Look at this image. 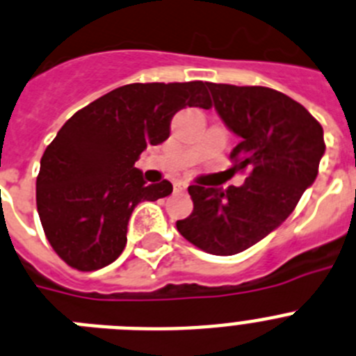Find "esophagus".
Instances as JSON below:
<instances>
[{
    "label": "esophagus",
    "mask_w": 356,
    "mask_h": 356,
    "mask_svg": "<svg viewBox=\"0 0 356 356\" xmlns=\"http://www.w3.org/2000/svg\"><path fill=\"white\" fill-rule=\"evenodd\" d=\"M185 189H187V184H185V181H176V184H175L176 193H184Z\"/></svg>",
    "instance_id": "34e87169"
}]
</instances>
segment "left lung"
<instances>
[{
  "label": "left lung",
  "instance_id": "1",
  "mask_svg": "<svg viewBox=\"0 0 356 356\" xmlns=\"http://www.w3.org/2000/svg\"><path fill=\"white\" fill-rule=\"evenodd\" d=\"M216 111L239 136L232 171L247 172L241 187H209L189 194L194 209L176 229L194 247L234 256L256 245L293 212L314 184L324 154L323 126L305 106L265 86L207 83Z\"/></svg>",
  "mask_w": 356,
  "mask_h": 356
}]
</instances>
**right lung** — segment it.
<instances>
[{
	"label": "right lung",
	"mask_w": 356,
	"mask_h": 356,
	"mask_svg": "<svg viewBox=\"0 0 356 356\" xmlns=\"http://www.w3.org/2000/svg\"><path fill=\"white\" fill-rule=\"evenodd\" d=\"M205 84H126L60 127L41 158L35 202L44 236L66 265L93 272L113 263L133 209L172 193L171 181L145 184L135 162L169 138L176 111L211 108Z\"/></svg>",
	"instance_id": "right-lung-1"
}]
</instances>
